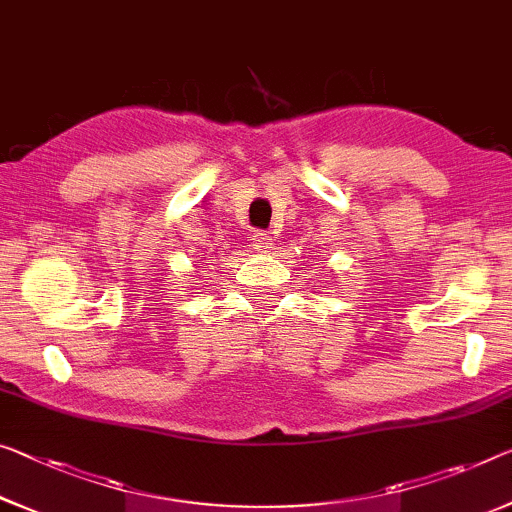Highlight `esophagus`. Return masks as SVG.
Here are the masks:
<instances>
[{"mask_svg": "<svg viewBox=\"0 0 512 512\" xmlns=\"http://www.w3.org/2000/svg\"><path fill=\"white\" fill-rule=\"evenodd\" d=\"M254 249L256 251H270V249H274L272 235L265 233V231H256L254 233Z\"/></svg>", "mask_w": 512, "mask_h": 512, "instance_id": "obj_1", "label": "esophagus"}]
</instances>
